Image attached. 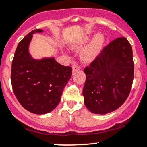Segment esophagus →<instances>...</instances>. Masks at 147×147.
I'll return each instance as SVG.
<instances>
[{"label": "esophagus", "mask_w": 147, "mask_h": 147, "mask_svg": "<svg viewBox=\"0 0 147 147\" xmlns=\"http://www.w3.org/2000/svg\"><path fill=\"white\" fill-rule=\"evenodd\" d=\"M80 69V67L78 64H75L72 65V71H73V72H76V71L79 70Z\"/></svg>", "instance_id": "esophagus-1"}]
</instances>
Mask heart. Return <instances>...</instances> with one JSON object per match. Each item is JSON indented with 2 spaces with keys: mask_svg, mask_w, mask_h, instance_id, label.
<instances>
[{
  "mask_svg": "<svg viewBox=\"0 0 147 147\" xmlns=\"http://www.w3.org/2000/svg\"><path fill=\"white\" fill-rule=\"evenodd\" d=\"M104 38L102 35H98L94 38V39L92 41L89 46L82 52V59L84 62L89 63L95 59L96 57L98 55L101 51V49L103 45ZM80 45L74 46V49H79L80 47Z\"/></svg>",
  "mask_w": 147,
  "mask_h": 147,
  "instance_id": "obj_1",
  "label": "heart"
}]
</instances>
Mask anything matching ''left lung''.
<instances>
[{
  "instance_id": "1",
  "label": "left lung",
  "mask_w": 147,
  "mask_h": 147,
  "mask_svg": "<svg viewBox=\"0 0 147 147\" xmlns=\"http://www.w3.org/2000/svg\"><path fill=\"white\" fill-rule=\"evenodd\" d=\"M131 44L119 37L105 46L84 69V104L89 111L106 114L122 106L130 93L134 78Z\"/></svg>"
}]
</instances>
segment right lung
Segmentation results:
<instances>
[{
  "mask_svg": "<svg viewBox=\"0 0 147 147\" xmlns=\"http://www.w3.org/2000/svg\"><path fill=\"white\" fill-rule=\"evenodd\" d=\"M36 29L18 44L12 62L11 84L17 99L29 112L45 114L60 103L63 89L72 76V67L59 64L53 58L33 59L28 47Z\"/></svg>",
  "mask_w": 147,
  "mask_h": 147,
  "instance_id": "right-lung-1",
  "label": "right lung"
}]
</instances>
